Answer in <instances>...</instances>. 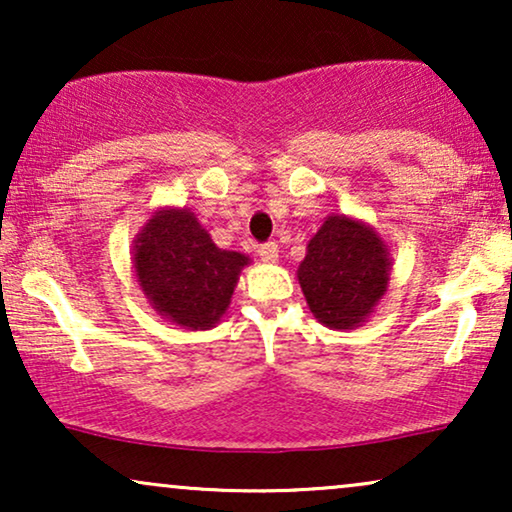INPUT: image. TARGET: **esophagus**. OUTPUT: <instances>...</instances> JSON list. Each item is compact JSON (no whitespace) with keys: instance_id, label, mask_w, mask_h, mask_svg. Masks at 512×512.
<instances>
[{"instance_id":"esophagus-1","label":"esophagus","mask_w":512,"mask_h":512,"mask_svg":"<svg viewBox=\"0 0 512 512\" xmlns=\"http://www.w3.org/2000/svg\"><path fill=\"white\" fill-rule=\"evenodd\" d=\"M258 254H261V261L263 263H277L279 247H277L275 242H268V244H263L261 249H258Z\"/></svg>"}]
</instances>
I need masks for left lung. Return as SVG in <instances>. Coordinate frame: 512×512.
<instances>
[{
  "instance_id": "8db88e82",
  "label": "left lung",
  "mask_w": 512,
  "mask_h": 512,
  "mask_svg": "<svg viewBox=\"0 0 512 512\" xmlns=\"http://www.w3.org/2000/svg\"><path fill=\"white\" fill-rule=\"evenodd\" d=\"M391 265L389 244L370 223L328 214L307 242L296 275L314 319L331 331H352L380 305Z\"/></svg>"
}]
</instances>
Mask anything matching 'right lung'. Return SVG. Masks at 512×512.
I'll return each instance as SVG.
<instances>
[{"label": "right lung", "mask_w": 512, "mask_h": 512, "mask_svg": "<svg viewBox=\"0 0 512 512\" xmlns=\"http://www.w3.org/2000/svg\"><path fill=\"white\" fill-rule=\"evenodd\" d=\"M249 263L240 251L216 247L188 207H158L132 240V268L144 298L188 331L219 324Z\"/></svg>", "instance_id": "add662e5"}]
</instances>
